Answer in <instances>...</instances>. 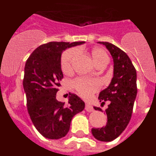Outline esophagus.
Segmentation results:
<instances>
[{
	"mask_svg": "<svg viewBox=\"0 0 156 156\" xmlns=\"http://www.w3.org/2000/svg\"><path fill=\"white\" fill-rule=\"evenodd\" d=\"M85 110L87 112H93L94 111L93 106H92L90 104H88V103H87L86 105H85Z\"/></svg>",
	"mask_w": 156,
	"mask_h": 156,
	"instance_id": "obj_1",
	"label": "esophagus"
}]
</instances>
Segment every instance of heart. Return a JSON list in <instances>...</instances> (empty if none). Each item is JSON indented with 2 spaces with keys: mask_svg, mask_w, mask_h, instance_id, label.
I'll list each match as a JSON object with an SVG mask.
<instances>
[{
  "mask_svg": "<svg viewBox=\"0 0 156 156\" xmlns=\"http://www.w3.org/2000/svg\"><path fill=\"white\" fill-rule=\"evenodd\" d=\"M88 55L91 58L94 64L96 66L105 65L108 62V56L105 51L101 48L95 47L88 51ZM77 56V51L71 49L65 52L62 56L61 68L64 73H70L73 70V64ZM73 86L76 91L83 98H89L93 93L97 91L100 87V83L97 80L87 78H77L73 82Z\"/></svg>",
  "mask_w": 156,
  "mask_h": 156,
  "instance_id": "1",
  "label": "heart"
}]
</instances>
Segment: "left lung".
Here are the masks:
<instances>
[{
	"label": "left lung",
	"instance_id": "8db88e82",
	"mask_svg": "<svg viewBox=\"0 0 156 156\" xmlns=\"http://www.w3.org/2000/svg\"><path fill=\"white\" fill-rule=\"evenodd\" d=\"M105 45L113 58V77L110 84L99 94L101 105L109 101L105 109L107 123L101 128H92L94 137L101 141H112L126 129L131 118L137 96V72L128 55L120 48L108 42ZM95 110L101 108L94 107Z\"/></svg>",
	"mask_w": 156,
	"mask_h": 156
}]
</instances>
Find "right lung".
Listing matches in <instances>:
<instances>
[{
  "label": "right lung",
  "mask_w": 156,
  "mask_h": 156,
  "mask_svg": "<svg viewBox=\"0 0 156 156\" xmlns=\"http://www.w3.org/2000/svg\"><path fill=\"white\" fill-rule=\"evenodd\" d=\"M84 43L49 42L38 47L27 60L23 87L27 109L36 129L46 138L65 137L73 117L84 109L85 103L75 94L69 93L68 105L56 99L58 87L63 78L62 53Z\"/></svg>",
  "instance_id": "right-lung-1"
}]
</instances>
